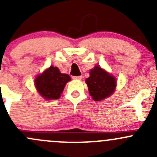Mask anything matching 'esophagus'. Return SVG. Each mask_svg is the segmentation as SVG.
I'll use <instances>...</instances> for the list:
<instances>
[{"instance_id":"esophagus-1","label":"esophagus","mask_w":157,"mask_h":157,"mask_svg":"<svg viewBox=\"0 0 157 157\" xmlns=\"http://www.w3.org/2000/svg\"><path fill=\"white\" fill-rule=\"evenodd\" d=\"M74 80H81L82 79V76H75V77H72Z\"/></svg>"}]
</instances>
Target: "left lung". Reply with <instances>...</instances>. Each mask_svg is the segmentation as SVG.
Masks as SVG:
<instances>
[{"label": "left lung", "mask_w": 157, "mask_h": 157, "mask_svg": "<svg viewBox=\"0 0 157 157\" xmlns=\"http://www.w3.org/2000/svg\"><path fill=\"white\" fill-rule=\"evenodd\" d=\"M90 95L93 100L101 101L110 96L116 88V79L99 66L90 71V77L86 79Z\"/></svg>", "instance_id": "8db88e82"}]
</instances>
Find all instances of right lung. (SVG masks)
<instances>
[{"instance_id":"obj_1","label":"right lung","mask_w":157,"mask_h":157,"mask_svg":"<svg viewBox=\"0 0 157 157\" xmlns=\"http://www.w3.org/2000/svg\"><path fill=\"white\" fill-rule=\"evenodd\" d=\"M71 79L68 74H61L57 67L51 66L35 80V86L45 99H57L61 96L66 83Z\"/></svg>"}]
</instances>
